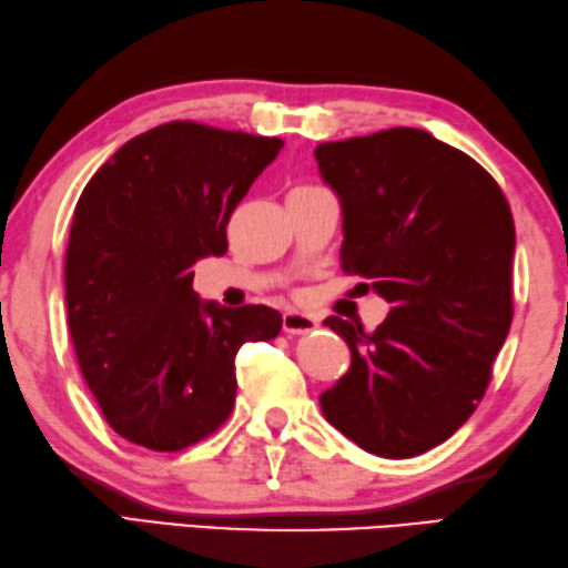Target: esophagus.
Returning <instances> with one entry per match:
<instances>
[{
  "mask_svg": "<svg viewBox=\"0 0 568 568\" xmlns=\"http://www.w3.org/2000/svg\"><path fill=\"white\" fill-rule=\"evenodd\" d=\"M316 326H318L316 316L306 314V311L288 308V311H284V316H282V328H284V333H288V335L311 333V331H314Z\"/></svg>",
  "mask_w": 568,
  "mask_h": 568,
  "instance_id": "34e87169",
  "label": "esophagus"
}]
</instances>
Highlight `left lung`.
I'll use <instances>...</instances> for the list:
<instances>
[{"mask_svg": "<svg viewBox=\"0 0 568 568\" xmlns=\"http://www.w3.org/2000/svg\"><path fill=\"white\" fill-rule=\"evenodd\" d=\"M316 161L343 205V272L392 304L375 331L323 321L353 363L321 409L369 454L419 456L476 412L510 331V203L476 159L414 126L326 142Z\"/></svg>", "mask_w": 568, "mask_h": 568, "instance_id": "8db88e82", "label": "left lung"}]
</instances>
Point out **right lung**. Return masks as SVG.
Returning a JSON list of instances; mask_svg holds the SVG:
<instances>
[{
    "label": "right lung",
    "instance_id": "obj_1",
    "mask_svg": "<svg viewBox=\"0 0 568 568\" xmlns=\"http://www.w3.org/2000/svg\"><path fill=\"white\" fill-rule=\"evenodd\" d=\"M280 136L176 120L130 139L88 181L65 250L68 326L105 422L161 454L220 429L235 407V355L272 341L282 314L220 308L193 264L225 254L227 223Z\"/></svg>",
    "mask_w": 568,
    "mask_h": 568
}]
</instances>
